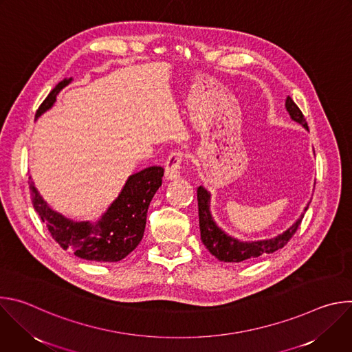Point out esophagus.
Listing matches in <instances>:
<instances>
[{
    "label": "esophagus",
    "instance_id": "esophagus-1",
    "mask_svg": "<svg viewBox=\"0 0 352 352\" xmlns=\"http://www.w3.org/2000/svg\"><path fill=\"white\" fill-rule=\"evenodd\" d=\"M185 153L181 152V150H174L171 152L166 160V177L168 179H175L179 177L181 167L185 162Z\"/></svg>",
    "mask_w": 352,
    "mask_h": 352
}]
</instances>
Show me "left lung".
<instances>
[{
	"label": "left lung",
	"instance_id": "obj_1",
	"mask_svg": "<svg viewBox=\"0 0 352 352\" xmlns=\"http://www.w3.org/2000/svg\"><path fill=\"white\" fill-rule=\"evenodd\" d=\"M285 107L294 121L304 125L308 129L307 120L299 110V107L294 103V100L288 96ZM197 208H199V227H200V238H202L205 246L209 249V252L214 255L217 259L224 262H242L248 259H255L266 254H273L277 249L287 245V242L296 232L300 221L304 219V214L300 216L296 223L289 227L285 232L280 234L276 238L258 241V242H239L228 235H226L213 221L209 212V197L210 195L202 186H199L197 190ZM308 209V208H307ZM305 209V210H307Z\"/></svg>",
	"mask_w": 352,
	"mask_h": 352
}]
</instances>
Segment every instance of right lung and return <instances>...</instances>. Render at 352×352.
Masks as SVG:
<instances>
[{
	"mask_svg": "<svg viewBox=\"0 0 352 352\" xmlns=\"http://www.w3.org/2000/svg\"><path fill=\"white\" fill-rule=\"evenodd\" d=\"M71 79L61 80L36 111V118L56 102L58 91ZM163 167H147L126 181L122 192L107 213L98 221L75 223L50 209L30 182L32 204L41 221L45 223L53 239L74 255L93 262H118L128 256L143 238L150 200L162 186Z\"/></svg>",
	"mask_w": 352,
	"mask_h": 352,
	"instance_id": "right-lung-1",
	"label": "right lung"
}]
</instances>
